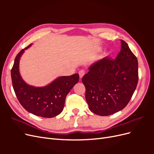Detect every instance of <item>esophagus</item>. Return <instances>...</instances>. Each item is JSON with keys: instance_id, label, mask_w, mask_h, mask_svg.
Masks as SVG:
<instances>
[{"instance_id": "esophagus-1", "label": "esophagus", "mask_w": 154, "mask_h": 154, "mask_svg": "<svg viewBox=\"0 0 154 154\" xmlns=\"http://www.w3.org/2000/svg\"><path fill=\"white\" fill-rule=\"evenodd\" d=\"M79 75H80V78H82L83 76H84L85 74V71L84 70H80V71H79Z\"/></svg>"}]
</instances>
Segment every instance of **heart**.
I'll return each instance as SVG.
<instances>
[{
	"label": "heart",
	"instance_id": "obj_1",
	"mask_svg": "<svg viewBox=\"0 0 154 154\" xmlns=\"http://www.w3.org/2000/svg\"><path fill=\"white\" fill-rule=\"evenodd\" d=\"M106 56H107V57H110V53H107V54H106Z\"/></svg>",
	"mask_w": 154,
	"mask_h": 154
}]
</instances>
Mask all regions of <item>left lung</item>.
<instances>
[{
  "label": "left lung",
  "mask_w": 154,
  "mask_h": 154,
  "mask_svg": "<svg viewBox=\"0 0 154 154\" xmlns=\"http://www.w3.org/2000/svg\"><path fill=\"white\" fill-rule=\"evenodd\" d=\"M115 60L106 57L94 63L82 78L88 108L99 116H109L127 105L138 82V62L128 44L121 40Z\"/></svg>",
  "instance_id": "1"
}]
</instances>
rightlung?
<instances>
[{
  "label": "right lung",
  "mask_w": 154,
  "mask_h": 154,
  "mask_svg": "<svg viewBox=\"0 0 154 154\" xmlns=\"http://www.w3.org/2000/svg\"><path fill=\"white\" fill-rule=\"evenodd\" d=\"M22 49L15 59L11 76L14 91L21 105L29 112L44 118H53L62 112L66 97L79 81V74L60 76L44 87H36L26 83L19 72L20 58L26 49Z\"/></svg>",
  "instance_id": "1"
}]
</instances>
